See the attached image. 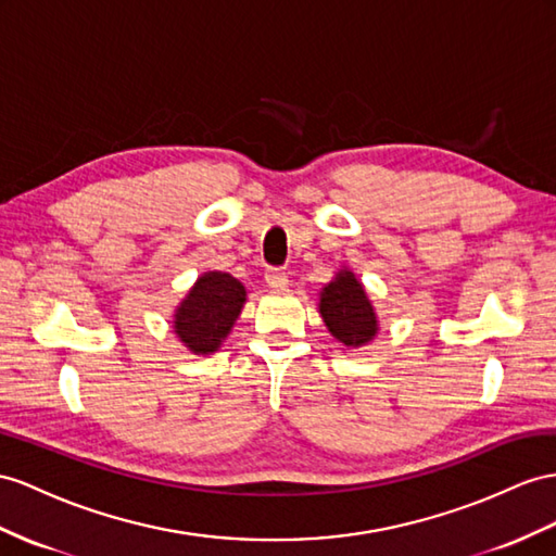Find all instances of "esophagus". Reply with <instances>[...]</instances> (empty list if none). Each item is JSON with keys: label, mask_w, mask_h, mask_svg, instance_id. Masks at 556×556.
Wrapping results in <instances>:
<instances>
[{"label": "esophagus", "mask_w": 556, "mask_h": 556, "mask_svg": "<svg viewBox=\"0 0 556 556\" xmlns=\"http://www.w3.org/2000/svg\"><path fill=\"white\" fill-rule=\"evenodd\" d=\"M265 281H267V287H283V283L289 281V275L283 273L281 267H267L265 269Z\"/></svg>", "instance_id": "esophagus-1"}]
</instances>
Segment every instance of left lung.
Wrapping results in <instances>:
<instances>
[{
    "instance_id": "1",
    "label": "left lung",
    "mask_w": 556,
    "mask_h": 556,
    "mask_svg": "<svg viewBox=\"0 0 556 556\" xmlns=\"http://www.w3.org/2000/svg\"><path fill=\"white\" fill-rule=\"evenodd\" d=\"M319 312L329 331L345 345L368 343L378 331L374 307L368 303L362 283L348 269L321 291Z\"/></svg>"
}]
</instances>
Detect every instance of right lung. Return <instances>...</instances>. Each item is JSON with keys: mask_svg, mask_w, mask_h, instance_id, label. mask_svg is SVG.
<instances>
[{"mask_svg": "<svg viewBox=\"0 0 556 556\" xmlns=\"http://www.w3.org/2000/svg\"><path fill=\"white\" fill-rule=\"evenodd\" d=\"M247 291L225 273H206L180 303L174 329L197 354L216 352L237 321Z\"/></svg>", "mask_w": 556, "mask_h": 556, "instance_id": "right-lung-1", "label": "right lung"}]
</instances>
